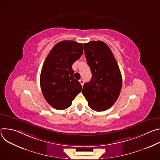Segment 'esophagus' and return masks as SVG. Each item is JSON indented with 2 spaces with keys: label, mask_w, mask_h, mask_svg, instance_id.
Segmentation results:
<instances>
[{
  "label": "esophagus",
  "mask_w": 160,
  "mask_h": 160,
  "mask_svg": "<svg viewBox=\"0 0 160 160\" xmlns=\"http://www.w3.org/2000/svg\"><path fill=\"white\" fill-rule=\"evenodd\" d=\"M79 82H80V84L82 85V86H83V80L82 79H80V80H79Z\"/></svg>",
  "instance_id": "esophagus-1"
}]
</instances>
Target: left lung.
Segmentation results:
<instances>
[{
  "mask_svg": "<svg viewBox=\"0 0 160 160\" xmlns=\"http://www.w3.org/2000/svg\"><path fill=\"white\" fill-rule=\"evenodd\" d=\"M83 45L92 77L84 84L82 94L91 109L103 111L110 108L119 97L122 86L121 72L106 43L98 40Z\"/></svg>",
  "mask_w": 160,
  "mask_h": 160,
  "instance_id": "1",
  "label": "left lung"
}]
</instances>
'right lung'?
<instances>
[{"instance_id": "1", "label": "right lung", "mask_w": 160, "mask_h": 160, "mask_svg": "<svg viewBox=\"0 0 160 160\" xmlns=\"http://www.w3.org/2000/svg\"><path fill=\"white\" fill-rule=\"evenodd\" d=\"M81 43L63 40L56 43L45 59L40 82L46 101L54 108L65 109L81 92L82 85L73 77L72 64L83 54Z\"/></svg>"}]
</instances>
